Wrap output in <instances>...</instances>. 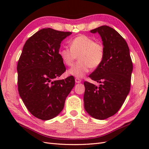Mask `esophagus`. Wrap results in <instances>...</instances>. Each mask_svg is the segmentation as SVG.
Wrapping results in <instances>:
<instances>
[{"mask_svg":"<svg viewBox=\"0 0 149 149\" xmlns=\"http://www.w3.org/2000/svg\"><path fill=\"white\" fill-rule=\"evenodd\" d=\"M75 82L76 83H80L81 82V79L78 78H75Z\"/></svg>","mask_w":149,"mask_h":149,"instance_id":"esophagus-1","label":"esophagus"}]
</instances>
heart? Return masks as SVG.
<instances>
[{"mask_svg": "<svg viewBox=\"0 0 149 149\" xmlns=\"http://www.w3.org/2000/svg\"><path fill=\"white\" fill-rule=\"evenodd\" d=\"M68 48H63L60 52L63 62L72 66L76 60L79 61L69 70L68 73L76 78H83L90 68L95 69L100 66L104 59L105 48L100 41H95L92 37L79 35L70 42Z\"/></svg>", "mask_w": 149, "mask_h": 149, "instance_id": "b5f03b06", "label": "heart"}]
</instances>
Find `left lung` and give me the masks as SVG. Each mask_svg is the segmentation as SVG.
Masks as SVG:
<instances>
[{
    "label": "left lung",
    "instance_id": "8db88e82",
    "mask_svg": "<svg viewBox=\"0 0 149 149\" xmlns=\"http://www.w3.org/2000/svg\"><path fill=\"white\" fill-rule=\"evenodd\" d=\"M101 35L105 48L102 64L89 76L101 83L84 81V109L93 118L106 119L118 112L130 91L132 61L124 38L114 29L103 25L91 30Z\"/></svg>",
    "mask_w": 149,
    "mask_h": 149
}]
</instances>
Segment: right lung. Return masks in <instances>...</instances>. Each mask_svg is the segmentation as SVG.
<instances>
[{
	"label": "right lung",
	"instance_id": "obj_1",
	"mask_svg": "<svg viewBox=\"0 0 149 149\" xmlns=\"http://www.w3.org/2000/svg\"><path fill=\"white\" fill-rule=\"evenodd\" d=\"M70 34L41 29L26 40L18 61L19 95L30 113L41 120L52 119L60 113L74 86L73 76L56 79L66 71L59 49L62 40Z\"/></svg>",
	"mask_w": 149,
	"mask_h": 149
}]
</instances>
